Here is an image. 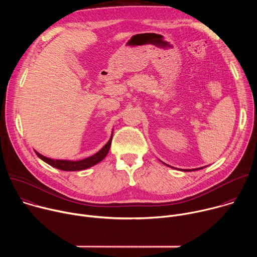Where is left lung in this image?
Listing matches in <instances>:
<instances>
[{
    "instance_id": "8db88e82",
    "label": "left lung",
    "mask_w": 257,
    "mask_h": 257,
    "mask_svg": "<svg viewBox=\"0 0 257 257\" xmlns=\"http://www.w3.org/2000/svg\"><path fill=\"white\" fill-rule=\"evenodd\" d=\"M203 168H198V169H193V170H185V171H196V170H200V169H203Z\"/></svg>"
}]
</instances>
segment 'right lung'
Wrapping results in <instances>:
<instances>
[{
  "instance_id": "add662e5",
  "label": "right lung",
  "mask_w": 257,
  "mask_h": 257,
  "mask_svg": "<svg viewBox=\"0 0 257 257\" xmlns=\"http://www.w3.org/2000/svg\"><path fill=\"white\" fill-rule=\"evenodd\" d=\"M112 137L113 134L109 138V140L107 141V143L103 146V148L97 152L95 155L86 158L84 160L81 161H65V160H53V159H49L46 158L44 156H42L41 154H39L38 152H35V154L38 155V157L40 159H42L44 162H46L47 164H49L50 166L57 168L59 170L62 171H81V170H85L87 168H90L94 165H96L97 163H99L100 161H102L105 156L107 155L109 148H111V143H112Z\"/></svg>"
}]
</instances>
